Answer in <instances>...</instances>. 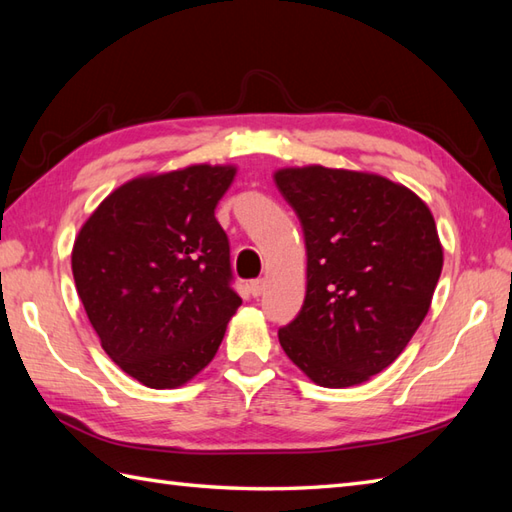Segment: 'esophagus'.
Returning a JSON list of instances; mask_svg holds the SVG:
<instances>
[{"mask_svg": "<svg viewBox=\"0 0 512 512\" xmlns=\"http://www.w3.org/2000/svg\"><path fill=\"white\" fill-rule=\"evenodd\" d=\"M264 288H266V279H253L248 284V290H250V295L253 297H259L264 292Z\"/></svg>", "mask_w": 512, "mask_h": 512, "instance_id": "34e87169", "label": "esophagus"}]
</instances>
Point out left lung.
<instances>
[{
    "label": "left lung",
    "mask_w": 512,
    "mask_h": 512,
    "mask_svg": "<svg viewBox=\"0 0 512 512\" xmlns=\"http://www.w3.org/2000/svg\"><path fill=\"white\" fill-rule=\"evenodd\" d=\"M308 255L299 314L279 343L321 387L361 385L396 361L442 273L436 222L416 193L374 173L281 169Z\"/></svg>",
    "instance_id": "left-lung-1"
}]
</instances>
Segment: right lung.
<instances>
[{"label": "right lung", "instance_id": "obj_1", "mask_svg": "<svg viewBox=\"0 0 512 512\" xmlns=\"http://www.w3.org/2000/svg\"><path fill=\"white\" fill-rule=\"evenodd\" d=\"M233 167L193 165L107 195L72 250L76 292L107 356L151 389L213 361L242 299L215 206Z\"/></svg>", "mask_w": 512, "mask_h": 512}]
</instances>
